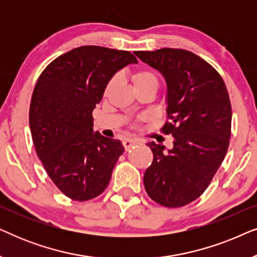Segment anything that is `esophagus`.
<instances>
[{"label":"esophagus","instance_id":"esophagus-1","mask_svg":"<svg viewBox=\"0 0 257 257\" xmlns=\"http://www.w3.org/2000/svg\"><path fill=\"white\" fill-rule=\"evenodd\" d=\"M138 144H140V140H139V139H131V138H127V139L122 140V145H124L126 151H128L130 149H131L132 146L138 145Z\"/></svg>","mask_w":257,"mask_h":257}]
</instances>
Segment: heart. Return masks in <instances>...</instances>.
<instances>
[{"label": "heart", "instance_id": "b5f03b06", "mask_svg": "<svg viewBox=\"0 0 257 257\" xmlns=\"http://www.w3.org/2000/svg\"><path fill=\"white\" fill-rule=\"evenodd\" d=\"M115 82V79L113 78L108 83L107 89H111L113 86V84ZM133 83H135V86H140V85H145V84H157V77L154 76V73L151 71H147V70H142V71H138L137 73L133 75Z\"/></svg>", "mask_w": 257, "mask_h": 257}]
</instances>
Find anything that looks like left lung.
Here are the masks:
<instances>
[{"instance_id":"8db88e82","label":"left lung","mask_w":257,"mask_h":257,"mask_svg":"<svg viewBox=\"0 0 257 257\" xmlns=\"http://www.w3.org/2000/svg\"><path fill=\"white\" fill-rule=\"evenodd\" d=\"M135 55L165 78L171 120L163 131L173 136L171 150L147 144L153 163L144 186L161 206H185L205 192L227 153L231 126L227 87L219 72L191 51L164 48Z\"/></svg>"}]
</instances>
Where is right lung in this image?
<instances>
[{
  "label": "right lung",
  "instance_id": "right-lung-1",
  "mask_svg": "<svg viewBox=\"0 0 257 257\" xmlns=\"http://www.w3.org/2000/svg\"><path fill=\"white\" fill-rule=\"evenodd\" d=\"M137 63L128 51L85 45L52 61L37 80L31 137L48 175L70 199L96 198L111 180L125 149L120 140L93 131L92 111L115 72Z\"/></svg>",
  "mask_w": 257,
  "mask_h": 257
}]
</instances>
